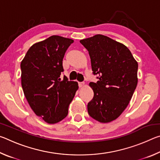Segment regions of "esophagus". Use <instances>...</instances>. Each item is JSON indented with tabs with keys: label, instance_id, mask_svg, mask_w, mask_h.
Returning <instances> with one entry per match:
<instances>
[{
	"label": "esophagus",
	"instance_id": "esophagus-1",
	"mask_svg": "<svg viewBox=\"0 0 160 160\" xmlns=\"http://www.w3.org/2000/svg\"><path fill=\"white\" fill-rule=\"evenodd\" d=\"M78 85H79L80 88H82L84 85H85V83H84V82H79V83H78Z\"/></svg>",
	"mask_w": 160,
	"mask_h": 160
}]
</instances>
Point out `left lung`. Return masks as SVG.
<instances>
[{"label": "left lung", "mask_w": 160, "mask_h": 160, "mask_svg": "<svg viewBox=\"0 0 160 160\" xmlns=\"http://www.w3.org/2000/svg\"><path fill=\"white\" fill-rule=\"evenodd\" d=\"M88 51L94 75L90 82L94 97L88 104V113L100 123L119 117L129 104L138 84V62L125 45L102 34L80 40Z\"/></svg>", "instance_id": "1"}]
</instances>
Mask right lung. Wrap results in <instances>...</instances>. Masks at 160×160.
<instances>
[{
  "instance_id": "right-lung-1",
  "label": "right lung",
  "mask_w": 160,
  "mask_h": 160,
  "mask_svg": "<svg viewBox=\"0 0 160 160\" xmlns=\"http://www.w3.org/2000/svg\"><path fill=\"white\" fill-rule=\"evenodd\" d=\"M73 40L53 35L34 44L21 61V83L29 106L48 123L60 122L78 90V84L61 80L63 58Z\"/></svg>"
}]
</instances>
